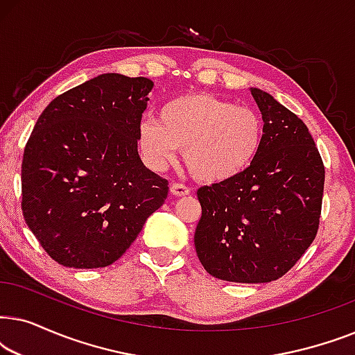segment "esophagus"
<instances>
[{
	"label": "esophagus",
	"mask_w": 355,
	"mask_h": 355,
	"mask_svg": "<svg viewBox=\"0 0 355 355\" xmlns=\"http://www.w3.org/2000/svg\"><path fill=\"white\" fill-rule=\"evenodd\" d=\"M169 192H171V196H176V197H186L189 196V192H191V189L187 186H184L181 182H173L171 186H169Z\"/></svg>",
	"instance_id": "1"
}]
</instances>
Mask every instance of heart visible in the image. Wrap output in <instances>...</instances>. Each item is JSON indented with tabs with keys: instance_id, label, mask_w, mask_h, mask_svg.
Masks as SVG:
<instances>
[{
	"instance_id": "1",
	"label": "heart",
	"mask_w": 355,
	"mask_h": 355,
	"mask_svg": "<svg viewBox=\"0 0 355 355\" xmlns=\"http://www.w3.org/2000/svg\"><path fill=\"white\" fill-rule=\"evenodd\" d=\"M263 142V121L249 106L210 94L168 100L158 119L140 124L139 145L153 168H166L184 148L187 168L205 182L236 178L254 163Z\"/></svg>"
}]
</instances>
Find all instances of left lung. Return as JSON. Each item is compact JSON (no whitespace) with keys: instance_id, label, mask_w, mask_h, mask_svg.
Listing matches in <instances>:
<instances>
[{"instance_id":"8db88e82","label":"left lung","mask_w":355,"mask_h":355,"mask_svg":"<svg viewBox=\"0 0 355 355\" xmlns=\"http://www.w3.org/2000/svg\"><path fill=\"white\" fill-rule=\"evenodd\" d=\"M263 119L254 163L197 191L193 242L208 273L232 283H270L288 273L317 236L324 166L307 125L273 96L250 89Z\"/></svg>"}]
</instances>
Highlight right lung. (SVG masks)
I'll use <instances>...</instances> for the list:
<instances>
[{
  "mask_svg": "<svg viewBox=\"0 0 355 355\" xmlns=\"http://www.w3.org/2000/svg\"><path fill=\"white\" fill-rule=\"evenodd\" d=\"M153 82L101 74L43 110L22 158V213L53 260L103 268L137 239L168 197L144 166L140 119Z\"/></svg>",
  "mask_w": 355,
  "mask_h": 355,
  "instance_id": "right-lung-1",
  "label": "right lung"
}]
</instances>
